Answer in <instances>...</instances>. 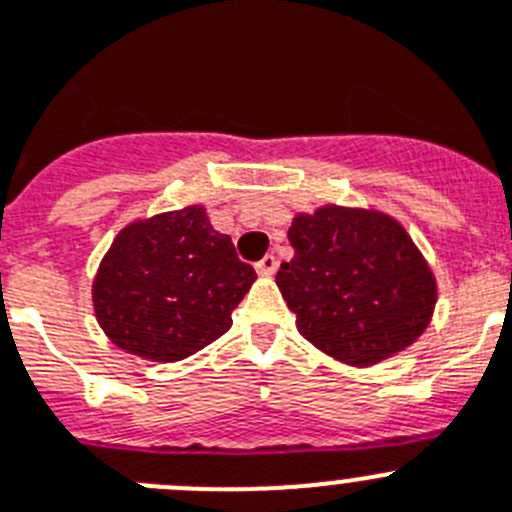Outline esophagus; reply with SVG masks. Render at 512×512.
Instances as JSON below:
<instances>
[{"label":"esophagus","instance_id":"obj_1","mask_svg":"<svg viewBox=\"0 0 512 512\" xmlns=\"http://www.w3.org/2000/svg\"><path fill=\"white\" fill-rule=\"evenodd\" d=\"M255 267H257V273L265 275V278H267V275H275V270H278V257L265 255L260 262H257Z\"/></svg>","mask_w":512,"mask_h":512}]
</instances>
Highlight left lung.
Returning a JSON list of instances; mask_svg holds the SVG:
<instances>
[{
  "instance_id": "obj_1",
  "label": "left lung",
  "mask_w": 512,
  "mask_h": 512,
  "mask_svg": "<svg viewBox=\"0 0 512 512\" xmlns=\"http://www.w3.org/2000/svg\"><path fill=\"white\" fill-rule=\"evenodd\" d=\"M288 239L296 255L275 283L303 339L329 357L377 365L431 324L436 278L390 214L326 204L293 216Z\"/></svg>"
}]
</instances>
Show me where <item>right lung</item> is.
Here are the masks:
<instances>
[{
  "label": "right lung",
  "instance_id": "1",
  "mask_svg": "<svg viewBox=\"0 0 512 512\" xmlns=\"http://www.w3.org/2000/svg\"><path fill=\"white\" fill-rule=\"evenodd\" d=\"M255 280L204 206H186L127 224L101 257L91 301L119 349L178 362L227 334Z\"/></svg>",
  "mask_w": 512,
  "mask_h": 512
}]
</instances>
